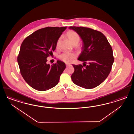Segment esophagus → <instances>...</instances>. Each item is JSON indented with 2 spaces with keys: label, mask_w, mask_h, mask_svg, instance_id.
<instances>
[{
  "label": "esophagus",
  "mask_w": 134,
  "mask_h": 134,
  "mask_svg": "<svg viewBox=\"0 0 134 134\" xmlns=\"http://www.w3.org/2000/svg\"><path fill=\"white\" fill-rule=\"evenodd\" d=\"M70 65V64H66V67H67V66H69Z\"/></svg>",
  "instance_id": "1"
}]
</instances>
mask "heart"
<instances>
[{"label": "heart", "mask_w": 134, "mask_h": 134, "mask_svg": "<svg viewBox=\"0 0 134 134\" xmlns=\"http://www.w3.org/2000/svg\"><path fill=\"white\" fill-rule=\"evenodd\" d=\"M66 36L69 39V41L73 45H77L78 44L80 41V37L77 33L74 31L70 30L66 33ZM60 41V38L58 39L57 41L56 47L57 48L58 47L59 43ZM59 59L66 63H70L72 62L75 58V55L72 53H64L61 54L59 57Z\"/></svg>", "instance_id": "heart-1"}]
</instances>
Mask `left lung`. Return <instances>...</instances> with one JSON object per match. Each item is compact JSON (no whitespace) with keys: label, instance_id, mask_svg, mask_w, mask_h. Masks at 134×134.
Here are the masks:
<instances>
[{"label":"left lung","instance_id":"1","mask_svg":"<svg viewBox=\"0 0 134 134\" xmlns=\"http://www.w3.org/2000/svg\"><path fill=\"white\" fill-rule=\"evenodd\" d=\"M81 37L82 51L78 60L83 65H74L71 76L73 82L80 87L91 89L104 81L109 76L114 61L113 49L107 38L97 30L85 27L70 26Z\"/></svg>","mask_w":134,"mask_h":134}]
</instances>
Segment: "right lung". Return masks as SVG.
<instances>
[{"instance_id": "right-lung-1", "label": "right lung", "mask_w": 134, "mask_h": 134, "mask_svg": "<svg viewBox=\"0 0 134 134\" xmlns=\"http://www.w3.org/2000/svg\"><path fill=\"white\" fill-rule=\"evenodd\" d=\"M65 27H47L27 37L20 46L18 57L20 72L29 85L41 91L57 85L66 68L65 63L47 64V58L52 55L57 42Z\"/></svg>"}]
</instances>
